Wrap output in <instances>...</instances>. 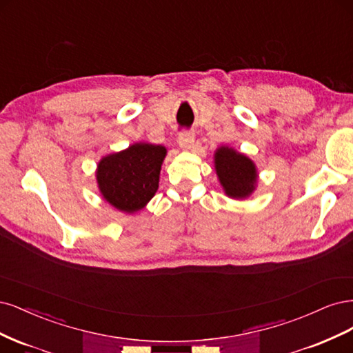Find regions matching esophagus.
I'll return each instance as SVG.
<instances>
[{"mask_svg":"<svg viewBox=\"0 0 353 353\" xmlns=\"http://www.w3.org/2000/svg\"><path fill=\"white\" fill-rule=\"evenodd\" d=\"M177 142H179V146L183 151H192L193 146H195V134L190 133V132L180 133Z\"/></svg>","mask_w":353,"mask_h":353,"instance_id":"34e87169","label":"esophagus"}]
</instances>
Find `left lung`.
Returning <instances> with one entry per match:
<instances>
[{"mask_svg":"<svg viewBox=\"0 0 353 353\" xmlns=\"http://www.w3.org/2000/svg\"><path fill=\"white\" fill-rule=\"evenodd\" d=\"M214 168L225 196L246 199L252 195L258 183V170L248 155L232 146H219L214 151Z\"/></svg>","mask_w":353,"mask_h":353,"instance_id":"1","label":"left lung"}]
</instances>
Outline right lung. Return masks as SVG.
<instances>
[{"label":"right lung","instance_id":"right-lung-1","mask_svg":"<svg viewBox=\"0 0 353 353\" xmlns=\"http://www.w3.org/2000/svg\"><path fill=\"white\" fill-rule=\"evenodd\" d=\"M165 155V146L148 142L104 155L95 172L101 196L121 212L143 210L158 190Z\"/></svg>","mask_w":353,"mask_h":353}]
</instances>
